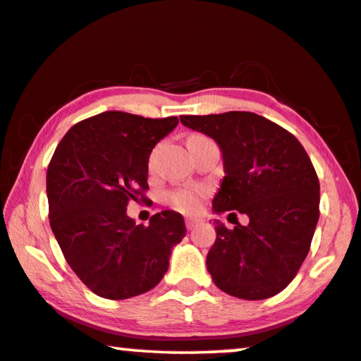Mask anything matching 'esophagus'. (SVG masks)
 I'll return each instance as SVG.
<instances>
[{"label": "esophagus", "instance_id": "esophagus-1", "mask_svg": "<svg viewBox=\"0 0 361 361\" xmlns=\"http://www.w3.org/2000/svg\"><path fill=\"white\" fill-rule=\"evenodd\" d=\"M185 223H186V228H188V230H194V228H196L197 225H199V223H201V220H199V219H192V216H188V219L185 220Z\"/></svg>", "mask_w": 361, "mask_h": 361}]
</instances>
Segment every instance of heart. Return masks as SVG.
I'll return each mask as SVG.
<instances>
[{"label": "heart", "instance_id": "b5f03b06", "mask_svg": "<svg viewBox=\"0 0 361 361\" xmlns=\"http://www.w3.org/2000/svg\"><path fill=\"white\" fill-rule=\"evenodd\" d=\"M199 135H194V138ZM207 190L202 186H185L173 190L169 194V201L176 210L185 212V214H194L202 207Z\"/></svg>", "mask_w": 361, "mask_h": 361}]
</instances>
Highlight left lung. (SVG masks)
<instances>
[{"mask_svg": "<svg viewBox=\"0 0 361 361\" xmlns=\"http://www.w3.org/2000/svg\"><path fill=\"white\" fill-rule=\"evenodd\" d=\"M185 127L220 146L225 178L215 214H245L233 230L214 220L207 270L223 293L245 300L276 295L310 250L319 219V181L304 146L288 130L254 112L181 116Z\"/></svg>", "mask_w": 361, "mask_h": 361, "instance_id": "obj_1", "label": "left lung"}]
</instances>
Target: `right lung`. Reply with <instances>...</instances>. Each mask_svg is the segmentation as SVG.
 I'll return each instance as SVG.
<instances>
[{"instance_id": "1", "label": "right lung", "mask_w": 361, "mask_h": 361, "mask_svg": "<svg viewBox=\"0 0 361 361\" xmlns=\"http://www.w3.org/2000/svg\"><path fill=\"white\" fill-rule=\"evenodd\" d=\"M176 125V117L107 111L73 125L56 147L47 173L49 225L68 267L96 295L122 300L156 288L185 238L178 212L152 215L147 226L127 215L128 202L149 190L154 146Z\"/></svg>"}]
</instances>
